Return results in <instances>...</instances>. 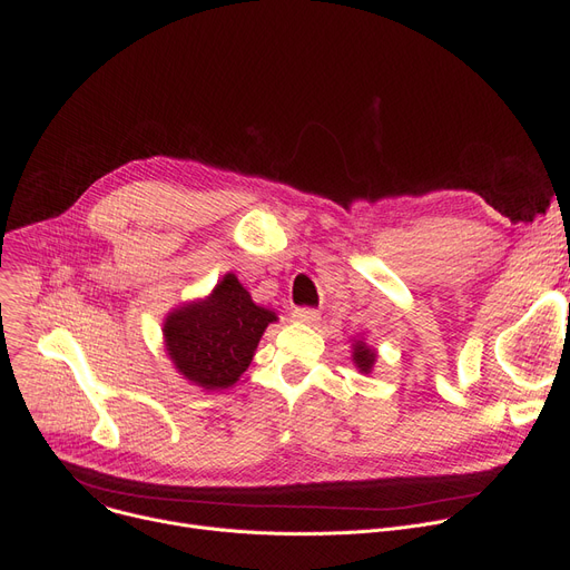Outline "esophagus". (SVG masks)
Segmentation results:
<instances>
[{
	"instance_id": "esophagus-1",
	"label": "esophagus",
	"mask_w": 570,
	"mask_h": 570,
	"mask_svg": "<svg viewBox=\"0 0 570 570\" xmlns=\"http://www.w3.org/2000/svg\"><path fill=\"white\" fill-rule=\"evenodd\" d=\"M291 316H293V321H297V323H307V325H314V323H318V321H321L318 309H312V307H295Z\"/></svg>"
}]
</instances>
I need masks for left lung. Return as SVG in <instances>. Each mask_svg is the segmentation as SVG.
<instances>
[{
	"mask_svg": "<svg viewBox=\"0 0 570 570\" xmlns=\"http://www.w3.org/2000/svg\"><path fill=\"white\" fill-rule=\"evenodd\" d=\"M374 357H376V353H374L370 346H365L363 342L355 344V348H353V361H355L357 367H361V372H370V370H372Z\"/></svg>",
	"mask_w": 570,
	"mask_h": 570,
	"instance_id": "8db88e82",
	"label": "left lung"
}]
</instances>
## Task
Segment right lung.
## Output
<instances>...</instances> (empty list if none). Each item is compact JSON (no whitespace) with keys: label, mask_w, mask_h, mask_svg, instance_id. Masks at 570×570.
Instances as JSON below:
<instances>
[{"label":"right lung","mask_w":570,"mask_h":570,"mask_svg":"<svg viewBox=\"0 0 570 570\" xmlns=\"http://www.w3.org/2000/svg\"><path fill=\"white\" fill-rule=\"evenodd\" d=\"M275 312L252 303V295L226 275L207 301L173 312L164 323L170 361L205 391H224L243 374Z\"/></svg>","instance_id":"add662e5"}]
</instances>
